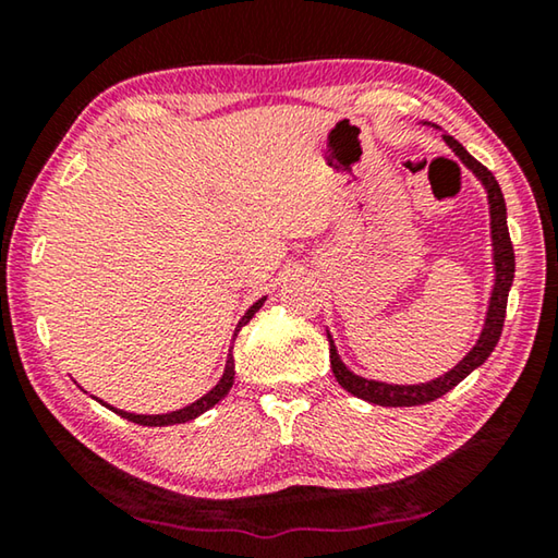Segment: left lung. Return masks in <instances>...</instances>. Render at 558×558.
I'll return each mask as SVG.
<instances>
[{"mask_svg":"<svg viewBox=\"0 0 558 558\" xmlns=\"http://www.w3.org/2000/svg\"><path fill=\"white\" fill-rule=\"evenodd\" d=\"M418 125H430V122H418ZM442 140L446 145L456 153V157L465 165L472 174L477 177V182L483 184L485 194H487V206H489V243H493V290H489V300H487V313H485V323L483 329H480L477 342L470 347V352L460 359V362L448 369L446 374H440L438 379L423 381V384H386V381H376V379H366V376L354 374L349 366L342 362V356L337 352V344L332 339V332L327 329V342H329V364H332V372L337 376V381L342 389H347L356 399H364L376 405H418V403H428L440 399L442 393H448L450 389L465 379L468 374H472L477 366H483L487 362V356L493 354V349L499 342V335H502V325H505V310H507V298L509 290H512L514 282V248L512 241H509V229H507V206H505V196L502 189H499L495 174L489 172L487 167H483L472 157L465 147H462L456 137H450L442 132Z\"/></svg>","mask_w":558,"mask_h":558,"instance_id":"obj_1","label":"left lung"}]
</instances>
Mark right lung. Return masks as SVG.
Here are the masks:
<instances>
[{"mask_svg":"<svg viewBox=\"0 0 558 558\" xmlns=\"http://www.w3.org/2000/svg\"><path fill=\"white\" fill-rule=\"evenodd\" d=\"M268 300V295H263L260 300H256L253 302V305L245 310V315L239 319V325H235V329H233V339L239 337V332H241V327L243 325H248L251 323V317L258 313V310L263 307V302ZM233 349V347H231ZM231 349H229V356H226V366H223V374H221V379H219V384L214 386L211 391H206L202 399H196L194 403H189V405H184V409H177V411H169V413H128V411H122V409H112L110 403H106V401H100V399H96V396H93V399H96L98 403H102L106 405V409H110L112 413H118V415H122V418H128V421H132V423H140V426H174V423H186V421H194V418H199L202 413H206L209 409H214L216 403H219L226 393L231 391V386H233V376H235V364H233V354H231Z\"/></svg>","mask_w":558,"mask_h":558,"instance_id":"add662e5","label":"right lung"}]
</instances>
